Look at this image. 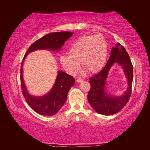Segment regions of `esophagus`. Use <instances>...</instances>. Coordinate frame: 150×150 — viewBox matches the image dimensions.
Wrapping results in <instances>:
<instances>
[{
    "label": "esophagus",
    "mask_w": 150,
    "mask_h": 150,
    "mask_svg": "<svg viewBox=\"0 0 150 150\" xmlns=\"http://www.w3.org/2000/svg\"><path fill=\"white\" fill-rule=\"evenodd\" d=\"M76 81H77V82H78V83H81V82H83V79L81 78H80V77H78V78H77V79H76Z\"/></svg>",
    "instance_id": "esophagus-1"
}]
</instances>
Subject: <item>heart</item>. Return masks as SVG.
<instances>
[{"label": "heart", "instance_id": "b5f03b06", "mask_svg": "<svg viewBox=\"0 0 150 150\" xmlns=\"http://www.w3.org/2000/svg\"><path fill=\"white\" fill-rule=\"evenodd\" d=\"M108 44L101 35H83L77 39L68 50L69 55H62L60 61L65 70L75 75L82 67L90 73L100 70L108 56Z\"/></svg>", "mask_w": 150, "mask_h": 150}]
</instances>
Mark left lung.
<instances>
[{
  "instance_id": "8db88e82",
  "label": "left lung",
  "mask_w": 150,
  "mask_h": 150,
  "mask_svg": "<svg viewBox=\"0 0 150 150\" xmlns=\"http://www.w3.org/2000/svg\"><path fill=\"white\" fill-rule=\"evenodd\" d=\"M115 63H118L124 67L129 81V86L123 96L111 97L105 90V80L108 72ZM133 79V65L129 54L125 47L117 42L115 47H112L111 56L103 69L96 75L89 78L91 88L88 94L90 105L99 114L112 115L116 114L123 108L130 98L132 92Z\"/></svg>"
}]
</instances>
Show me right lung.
Returning a JSON list of instances; mask_svg holds the SVG:
<instances>
[{
    "label": "right lung",
    "mask_w": 150,
    "mask_h": 150,
    "mask_svg": "<svg viewBox=\"0 0 150 150\" xmlns=\"http://www.w3.org/2000/svg\"><path fill=\"white\" fill-rule=\"evenodd\" d=\"M71 32H57L43 36L35 40L28 49L22 61L21 67V83L22 93L29 106L38 114L46 116L56 115L65 103L67 93L75 83L73 77L64 72H58L55 84L47 94L41 97H34L27 91L22 78V64L28 53L38 49L60 50L66 40L72 35Z\"/></svg>",
    "instance_id": "1"
}]
</instances>
